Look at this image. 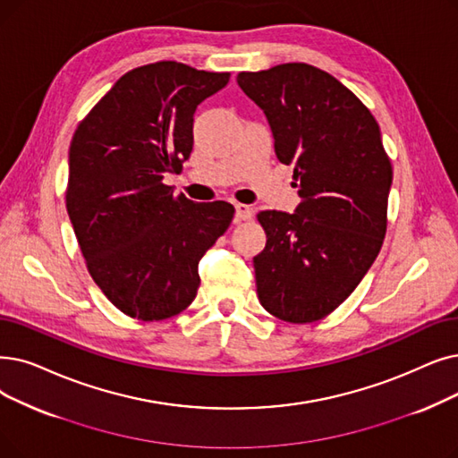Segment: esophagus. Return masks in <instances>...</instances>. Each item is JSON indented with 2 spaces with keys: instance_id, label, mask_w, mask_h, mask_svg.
I'll list each match as a JSON object with an SVG mask.
<instances>
[{
  "instance_id": "34e87169",
  "label": "esophagus",
  "mask_w": 458,
  "mask_h": 458,
  "mask_svg": "<svg viewBox=\"0 0 458 458\" xmlns=\"http://www.w3.org/2000/svg\"><path fill=\"white\" fill-rule=\"evenodd\" d=\"M252 218V208L247 204H235V221H249Z\"/></svg>"
}]
</instances>
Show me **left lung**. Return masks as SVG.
<instances>
[{"label":"left lung","instance_id":"8db88e82","mask_svg":"<svg viewBox=\"0 0 458 458\" xmlns=\"http://www.w3.org/2000/svg\"><path fill=\"white\" fill-rule=\"evenodd\" d=\"M237 84L264 110L301 198L295 213H258L267 235L252 260L258 300L278 320H322L384 243L393 168L380 127L346 86L307 64L240 72Z\"/></svg>","mask_w":458,"mask_h":458}]
</instances>
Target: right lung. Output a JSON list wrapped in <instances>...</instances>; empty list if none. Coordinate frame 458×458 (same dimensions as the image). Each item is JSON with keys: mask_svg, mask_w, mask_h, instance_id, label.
<instances>
[{"mask_svg": "<svg viewBox=\"0 0 458 458\" xmlns=\"http://www.w3.org/2000/svg\"><path fill=\"white\" fill-rule=\"evenodd\" d=\"M228 81L177 62L136 67L74 131L67 213L95 284L136 320L194 301L198 264L233 218L228 202L196 204L163 183L192 151L196 106Z\"/></svg>", "mask_w": 458, "mask_h": 458, "instance_id": "add662e5", "label": "right lung"}]
</instances>
